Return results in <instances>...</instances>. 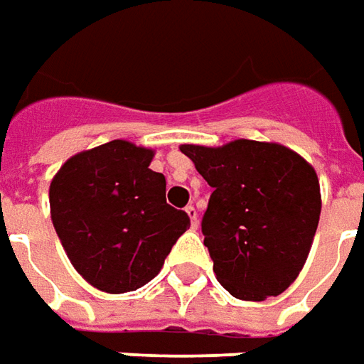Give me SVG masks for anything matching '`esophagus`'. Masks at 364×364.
<instances>
[{
	"label": "esophagus",
	"instance_id": "obj_1",
	"mask_svg": "<svg viewBox=\"0 0 364 364\" xmlns=\"http://www.w3.org/2000/svg\"><path fill=\"white\" fill-rule=\"evenodd\" d=\"M186 214L190 215V222H192V228H198V210L194 206L186 208Z\"/></svg>",
	"mask_w": 364,
	"mask_h": 364
}]
</instances>
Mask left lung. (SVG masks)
I'll return each instance as SVG.
<instances>
[{
	"label": "left lung",
	"mask_w": 364,
	"mask_h": 364,
	"mask_svg": "<svg viewBox=\"0 0 364 364\" xmlns=\"http://www.w3.org/2000/svg\"><path fill=\"white\" fill-rule=\"evenodd\" d=\"M180 150L214 188L202 234L218 282L244 301L285 291L319 224V180L311 164L282 144L245 139Z\"/></svg>",
	"instance_id": "1"
}]
</instances>
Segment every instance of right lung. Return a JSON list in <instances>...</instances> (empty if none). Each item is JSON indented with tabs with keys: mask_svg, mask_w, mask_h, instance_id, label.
I'll return each instance as SVG.
<instances>
[{
	"mask_svg": "<svg viewBox=\"0 0 364 364\" xmlns=\"http://www.w3.org/2000/svg\"><path fill=\"white\" fill-rule=\"evenodd\" d=\"M152 156L110 140L69 158L53 178L55 232L73 267L101 291L146 285L190 228L186 212L166 204V178L150 170Z\"/></svg>",
	"mask_w": 364,
	"mask_h": 364,
	"instance_id": "1",
	"label": "right lung"
}]
</instances>
